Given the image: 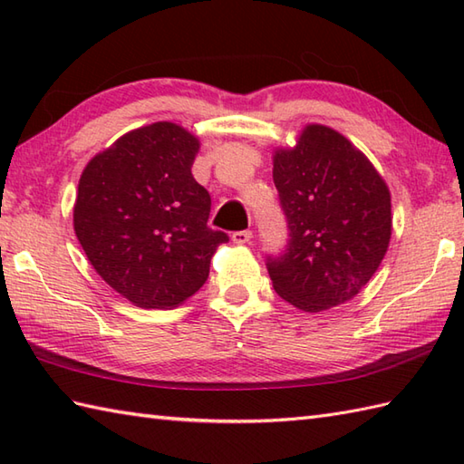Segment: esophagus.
Wrapping results in <instances>:
<instances>
[{
	"mask_svg": "<svg viewBox=\"0 0 464 464\" xmlns=\"http://www.w3.org/2000/svg\"><path fill=\"white\" fill-rule=\"evenodd\" d=\"M251 237H253V233H251V231H235V233L231 235L233 243H237V245L249 243V241H251Z\"/></svg>",
	"mask_w": 464,
	"mask_h": 464,
	"instance_id": "obj_1",
	"label": "esophagus"
}]
</instances>
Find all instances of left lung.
Segmentation results:
<instances>
[{
	"label": "left lung",
	"instance_id": "obj_1",
	"mask_svg": "<svg viewBox=\"0 0 464 464\" xmlns=\"http://www.w3.org/2000/svg\"><path fill=\"white\" fill-rule=\"evenodd\" d=\"M273 181L289 227L287 251L267 257L273 289L307 313L353 299L389 249L387 183L347 137L319 123L275 150Z\"/></svg>",
	"mask_w": 464,
	"mask_h": 464
}]
</instances>
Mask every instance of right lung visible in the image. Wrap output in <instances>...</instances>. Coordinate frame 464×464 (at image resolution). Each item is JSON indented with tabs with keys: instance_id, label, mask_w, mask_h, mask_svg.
I'll return each instance as SVG.
<instances>
[{
	"instance_id": "add662e5",
	"label": "right lung",
	"mask_w": 464,
	"mask_h": 464,
	"mask_svg": "<svg viewBox=\"0 0 464 464\" xmlns=\"http://www.w3.org/2000/svg\"><path fill=\"white\" fill-rule=\"evenodd\" d=\"M199 140L157 121L85 165L73 229L97 275L143 309H173L203 287L227 233L207 227L211 197L193 179Z\"/></svg>"
}]
</instances>
